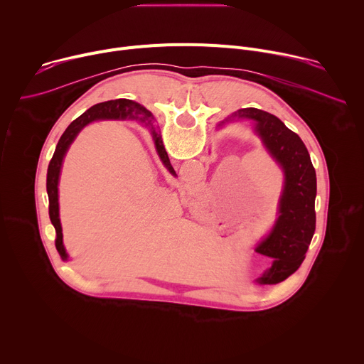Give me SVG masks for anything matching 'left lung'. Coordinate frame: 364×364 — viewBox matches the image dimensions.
<instances>
[{"instance_id": "left-lung-1", "label": "left lung", "mask_w": 364, "mask_h": 364, "mask_svg": "<svg viewBox=\"0 0 364 364\" xmlns=\"http://www.w3.org/2000/svg\"><path fill=\"white\" fill-rule=\"evenodd\" d=\"M235 119L252 122L253 131L284 174L277 220L269 235L255 249L274 259L272 267L257 279L262 285H272L292 275L305 259L316 232L317 176L302 139L279 118L261 109L245 108L218 127Z\"/></svg>"}]
</instances>
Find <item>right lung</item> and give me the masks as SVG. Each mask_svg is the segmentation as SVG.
Segmentation results:
<instances>
[{
	"instance_id": "add662e5",
	"label": "right lung",
	"mask_w": 364,
	"mask_h": 364,
	"mask_svg": "<svg viewBox=\"0 0 364 364\" xmlns=\"http://www.w3.org/2000/svg\"><path fill=\"white\" fill-rule=\"evenodd\" d=\"M142 115L141 121L145 122L146 127L151 129L152 141L155 145V149H157V154L160 160L163 161L164 167L176 177V171L170 163L168 154L164 148L161 134L159 131V127L155 128L152 124L154 118L152 114L145 109L139 103L129 100V99H115V100H108V102H102L96 103L92 108H89L85 114H82L77 119H75L69 128L65 131V134L60 136L56 151L53 154V159L50 160L48 168H47V196H48V216L51 220V225L56 229V249L60 255L63 261H68L69 255L65 249L63 245V233H62V225H60V218H59V180H60V173H62V166L63 160L66 157V152L77 134L90 122L93 121H103V119H138V117Z\"/></svg>"
}]
</instances>
